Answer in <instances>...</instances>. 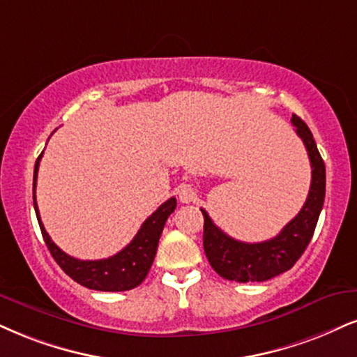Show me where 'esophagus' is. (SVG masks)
Listing matches in <instances>:
<instances>
[{
	"label": "esophagus",
	"instance_id": "34e87169",
	"mask_svg": "<svg viewBox=\"0 0 357 357\" xmlns=\"http://www.w3.org/2000/svg\"><path fill=\"white\" fill-rule=\"evenodd\" d=\"M177 195L182 204H190V202H195L197 199V192L193 190L192 185H187V183H182V185L177 187Z\"/></svg>",
	"mask_w": 357,
	"mask_h": 357
}]
</instances>
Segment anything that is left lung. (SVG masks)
<instances>
[{
  "instance_id": "8db88e82",
  "label": "left lung",
  "mask_w": 357,
  "mask_h": 357,
  "mask_svg": "<svg viewBox=\"0 0 357 357\" xmlns=\"http://www.w3.org/2000/svg\"><path fill=\"white\" fill-rule=\"evenodd\" d=\"M296 127L298 137L305 144L307 157L311 162V187L307 199L300 213L281 230L275 238L259 241V243H245L231 236L212 222L208 213H204V250L210 265L222 278L238 283L248 281H266L288 271L305 253L310 245L323 210L324 193H326V169L319 155L318 147L311 134L310 127L300 117H291Z\"/></svg>"
}]
</instances>
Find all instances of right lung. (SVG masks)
Returning <instances> with one entry per match:
<instances>
[{
	"label": "right lung",
	"mask_w": 357,
	"mask_h": 357,
	"mask_svg": "<svg viewBox=\"0 0 357 357\" xmlns=\"http://www.w3.org/2000/svg\"><path fill=\"white\" fill-rule=\"evenodd\" d=\"M41 155L38 157L36 165H34V177H33V202L36 217L41 228L43 238L46 241L47 250H50L52 258L56 263L63 268V271L68 276L76 281V283L86 286L96 291H127V289L139 286L147 276L151 270L153 258H155L158 240H160L162 230H164L167 218L174 212L177 206V200L172 197L164 202L149 217L140 227L137 235L134 240L126 246L124 250L114 255V257L104 259H77L69 257L63 250L57 246L51 236L47 235L44 228L39 210L36 204V180H38V169Z\"/></svg>",
	"instance_id": "right-lung-1"
}]
</instances>
